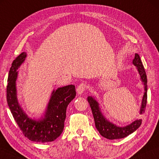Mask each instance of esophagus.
Segmentation results:
<instances>
[{
	"label": "esophagus",
	"mask_w": 159,
	"mask_h": 159,
	"mask_svg": "<svg viewBox=\"0 0 159 159\" xmlns=\"http://www.w3.org/2000/svg\"><path fill=\"white\" fill-rule=\"evenodd\" d=\"M86 88H87V85H86V83H81L77 87V89H76L77 93L79 94H82L83 92H85Z\"/></svg>",
	"instance_id": "1"
}]
</instances>
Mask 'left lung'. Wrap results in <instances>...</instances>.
Listing matches in <instances>:
<instances>
[{"label": "left lung", "mask_w": 159, "mask_h": 159, "mask_svg": "<svg viewBox=\"0 0 159 159\" xmlns=\"http://www.w3.org/2000/svg\"><path fill=\"white\" fill-rule=\"evenodd\" d=\"M133 64L137 67L140 76V79L143 82L144 85H145V92H144L142 105H141L140 108V114H142L145 111L147 99H148V79H147V75L145 69H144V66L142 61H141L139 55L138 53L135 54V57L133 60ZM88 101L92 109V114H93L95 126L99 131V134L107 139L115 140L125 138L139 128L141 124H142V120L140 119L134 121L131 125L125 126V127H120V126H115L113 124L108 122L103 117L99 107V103L93 97H88Z\"/></svg>", "instance_id": "left-lung-1"}]
</instances>
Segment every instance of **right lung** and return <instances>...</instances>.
<instances>
[{
    "mask_svg": "<svg viewBox=\"0 0 159 159\" xmlns=\"http://www.w3.org/2000/svg\"><path fill=\"white\" fill-rule=\"evenodd\" d=\"M26 57L23 52L11 63L7 85V101L14 120L25 137L37 143L52 142L59 137L64 129L66 110L76 95L73 85L57 88L52 92L44 117L38 121L29 119L19 106L16 97V80L20 67Z\"/></svg>",
    "mask_w": 159,
    "mask_h": 159,
    "instance_id": "obj_1",
    "label": "right lung"
}]
</instances>
